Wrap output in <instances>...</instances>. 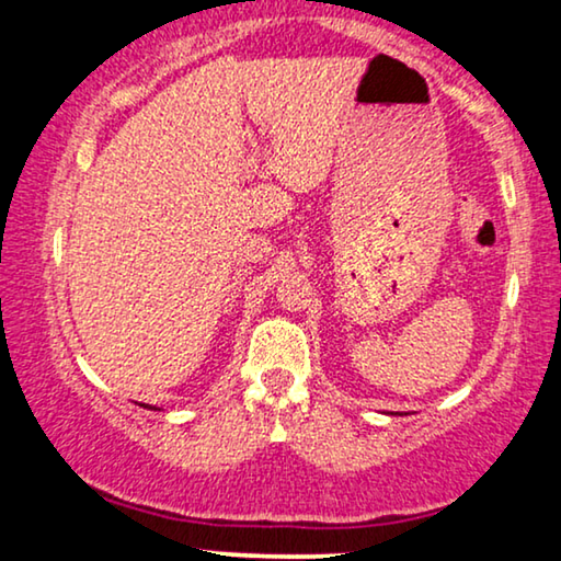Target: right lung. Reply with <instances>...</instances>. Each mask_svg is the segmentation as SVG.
<instances>
[{"label": "right lung", "mask_w": 561, "mask_h": 561, "mask_svg": "<svg viewBox=\"0 0 561 561\" xmlns=\"http://www.w3.org/2000/svg\"><path fill=\"white\" fill-rule=\"evenodd\" d=\"M142 405V409H150V411H158V409H152V405H145V403H140Z\"/></svg>", "instance_id": "right-lung-1"}]
</instances>
